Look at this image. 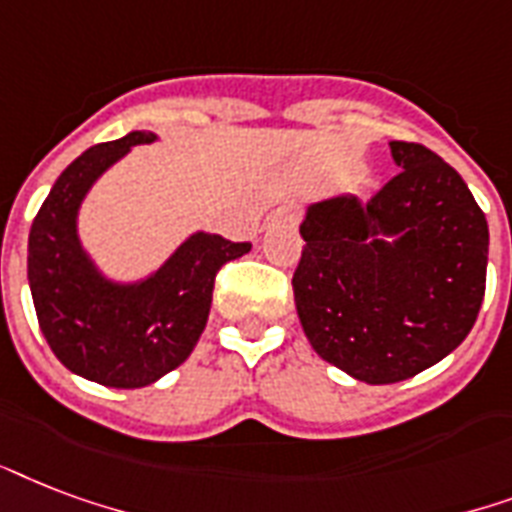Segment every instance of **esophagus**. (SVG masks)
Instances as JSON below:
<instances>
[{"label": "esophagus", "instance_id": "obj_1", "mask_svg": "<svg viewBox=\"0 0 512 512\" xmlns=\"http://www.w3.org/2000/svg\"><path fill=\"white\" fill-rule=\"evenodd\" d=\"M299 219H301V208L299 205H293V202H288V205H280V208H275V211L269 213L267 227H272V224H288V227H296Z\"/></svg>", "mask_w": 512, "mask_h": 512}]
</instances>
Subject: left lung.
Segmentation results:
<instances>
[{"label":"left lung","instance_id":"1","mask_svg":"<svg viewBox=\"0 0 512 512\" xmlns=\"http://www.w3.org/2000/svg\"><path fill=\"white\" fill-rule=\"evenodd\" d=\"M400 173L371 200L307 205L293 301L312 350L366 384L417 376L470 334L489 227L457 170L422 144L390 141Z\"/></svg>","mask_w":512,"mask_h":512}]
</instances>
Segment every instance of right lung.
I'll return each instance as SVG.
<instances>
[{
    "label": "right lung",
    "mask_w": 512,
    "mask_h": 512,
    "mask_svg": "<svg viewBox=\"0 0 512 512\" xmlns=\"http://www.w3.org/2000/svg\"><path fill=\"white\" fill-rule=\"evenodd\" d=\"M149 130L79 154L53 184L29 232V288L42 334L71 374L136 390L178 368L208 323L213 283L227 261L251 251L211 232H194L141 280L104 275L79 240V208L98 178Z\"/></svg>",
    "instance_id": "right-lung-1"
}]
</instances>
